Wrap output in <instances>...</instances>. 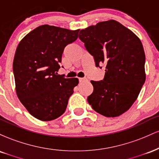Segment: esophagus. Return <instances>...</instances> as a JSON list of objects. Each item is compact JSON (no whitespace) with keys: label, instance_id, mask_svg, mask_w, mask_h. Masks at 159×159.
<instances>
[{"label":"esophagus","instance_id":"1","mask_svg":"<svg viewBox=\"0 0 159 159\" xmlns=\"http://www.w3.org/2000/svg\"><path fill=\"white\" fill-rule=\"evenodd\" d=\"M78 80H79L80 82H83V81H88V80H87L86 78H78Z\"/></svg>","mask_w":159,"mask_h":159}]
</instances>
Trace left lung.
<instances>
[{
	"label": "left lung",
	"mask_w": 159,
	"mask_h": 159,
	"mask_svg": "<svg viewBox=\"0 0 159 159\" xmlns=\"http://www.w3.org/2000/svg\"><path fill=\"white\" fill-rule=\"evenodd\" d=\"M79 39L96 66L105 65L104 79L91 81L93 91L87 97L89 104L107 117L123 114L135 102L146 80L145 53L140 39L113 19L83 29Z\"/></svg>",
	"instance_id": "8db88e82"
}]
</instances>
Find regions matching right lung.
Wrapping results in <instances>:
<instances>
[{
    "label": "right lung",
    "instance_id": "1",
    "mask_svg": "<svg viewBox=\"0 0 159 159\" xmlns=\"http://www.w3.org/2000/svg\"><path fill=\"white\" fill-rule=\"evenodd\" d=\"M79 30L41 25L18 45L12 64L16 94L36 119L51 121L66 109L78 79L65 78L57 72L64 48L78 39Z\"/></svg>",
    "mask_w": 159,
    "mask_h": 159
}]
</instances>
